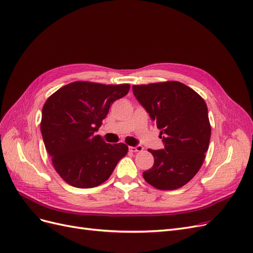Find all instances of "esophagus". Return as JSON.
<instances>
[{"label":"esophagus","mask_w":253,"mask_h":253,"mask_svg":"<svg viewBox=\"0 0 253 253\" xmlns=\"http://www.w3.org/2000/svg\"><path fill=\"white\" fill-rule=\"evenodd\" d=\"M128 150L131 152H142L143 147H142V145H136V147H129Z\"/></svg>","instance_id":"34e87169"}]
</instances>
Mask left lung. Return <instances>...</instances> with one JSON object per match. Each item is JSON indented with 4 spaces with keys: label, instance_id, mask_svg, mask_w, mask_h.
Returning <instances> with one entry per match:
<instances>
[{
    "label": "left lung",
    "instance_id": "obj_1",
    "mask_svg": "<svg viewBox=\"0 0 253 253\" xmlns=\"http://www.w3.org/2000/svg\"><path fill=\"white\" fill-rule=\"evenodd\" d=\"M137 100L160 129L165 148L148 151L154 166L142 176L159 190L181 188L200 171L209 148L211 126L204 99L178 81L133 85Z\"/></svg>",
    "mask_w": 253,
    "mask_h": 253
}]
</instances>
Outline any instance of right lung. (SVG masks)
Segmentation results:
<instances>
[{
    "label": "right lung",
    "mask_w": 253,
    "mask_h": 253,
    "mask_svg": "<svg viewBox=\"0 0 253 253\" xmlns=\"http://www.w3.org/2000/svg\"><path fill=\"white\" fill-rule=\"evenodd\" d=\"M129 84L76 81L48 97L42 109L41 133L56 172L68 185L94 188L110 178L128 151L125 143H106L94 135L114 101Z\"/></svg>",
    "instance_id": "obj_1"
}]
</instances>
